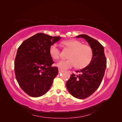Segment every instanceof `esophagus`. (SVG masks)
Listing matches in <instances>:
<instances>
[{
	"label": "esophagus",
	"instance_id": "esophagus-1",
	"mask_svg": "<svg viewBox=\"0 0 122 122\" xmlns=\"http://www.w3.org/2000/svg\"><path fill=\"white\" fill-rule=\"evenodd\" d=\"M63 72V70H62L61 69H58V72H59V73H61V72Z\"/></svg>",
	"mask_w": 122,
	"mask_h": 122
}]
</instances>
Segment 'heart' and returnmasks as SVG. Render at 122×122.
I'll return each mask as SVG.
<instances>
[{"mask_svg": "<svg viewBox=\"0 0 122 122\" xmlns=\"http://www.w3.org/2000/svg\"><path fill=\"white\" fill-rule=\"evenodd\" d=\"M65 46L72 50L67 60L59 61L56 66L62 70L68 69L75 67L78 69L86 67L90 64L93 58V52L91 47L76 40H70L62 42ZM49 53L52 58L58 60L61 55V51L56 44L51 45Z\"/></svg>", "mask_w": 122, "mask_h": 122, "instance_id": "heart-1", "label": "heart"}]
</instances>
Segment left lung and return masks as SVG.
<instances>
[{
  "instance_id": "1",
  "label": "left lung",
  "mask_w": 122,
  "mask_h": 122,
  "mask_svg": "<svg viewBox=\"0 0 122 122\" xmlns=\"http://www.w3.org/2000/svg\"><path fill=\"white\" fill-rule=\"evenodd\" d=\"M76 37L82 38L89 44L93 50V58L86 68L76 71L80 73V74H72L66 83V86L73 97L83 99L98 89L104 77L107 62L104 47L98 41L84 34Z\"/></svg>"
}]
</instances>
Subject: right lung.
Returning a JSON list of instances; mask_svg holds the SVG:
<instances>
[{"label": "right lung", "instance_id": "right-lung-1", "mask_svg": "<svg viewBox=\"0 0 122 122\" xmlns=\"http://www.w3.org/2000/svg\"><path fill=\"white\" fill-rule=\"evenodd\" d=\"M43 33L32 36L18 48L14 69L17 82L25 93L39 97L50 89L58 73L49 53L51 45L61 39Z\"/></svg>", "mask_w": 122, "mask_h": 122}]
</instances>
